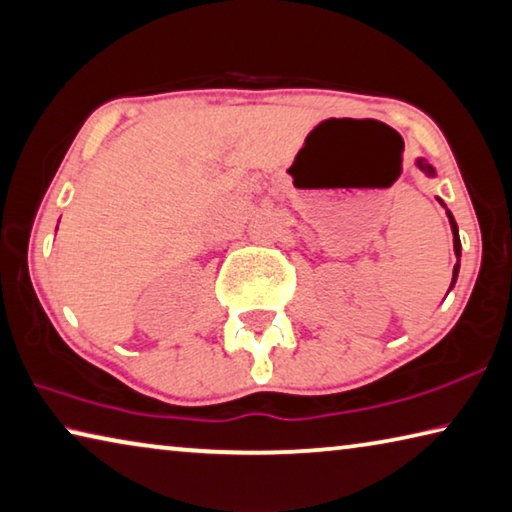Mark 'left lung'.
<instances>
[{
  "label": "left lung",
  "mask_w": 512,
  "mask_h": 512,
  "mask_svg": "<svg viewBox=\"0 0 512 512\" xmlns=\"http://www.w3.org/2000/svg\"><path fill=\"white\" fill-rule=\"evenodd\" d=\"M415 164H417V168L421 170V173H426L428 177H435V168H433L431 164H428V161H426L424 157H417ZM437 200H440V205L446 209L442 198H437ZM446 216H449V225H451V232H453V250H456V257H458V264L453 266V278H451V287H449V291H451L453 285H456V280H458V271H460V250H462V246H460V234H458L456 218H453V214L449 212V209H446Z\"/></svg>",
  "instance_id": "8db88e82"
}]
</instances>
